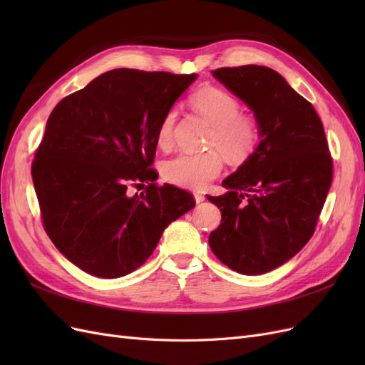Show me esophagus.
I'll return each instance as SVG.
<instances>
[{
	"label": "esophagus",
	"mask_w": 365,
	"mask_h": 365,
	"mask_svg": "<svg viewBox=\"0 0 365 365\" xmlns=\"http://www.w3.org/2000/svg\"><path fill=\"white\" fill-rule=\"evenodd\" d=\"M193 196H195V201H196V204H201V202H204V200H205L204 195H201V193H195Z\"/></svg>",
	"instance_id": "34e87169"
}]
</instances>
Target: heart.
Listing matches in <instances>:
<instances>
[{
  "label": "heart",
  "mask_w": 365,
  "mask_h": 365,
  "mask_svg": "<svg viewBox=\"0 0 365 365\" xmlns=\"http://www.w3.org/2000/svg\"><path fill=\"white\" fill-rule=\"evenodd\" d=\"M192 105L213 125L208 138L210 148H217L233 161H244L256 149L257 123L254 118L240 114V103L235 96L215 86H205L192 96ZM176 115V109H169L160 121L157 145L163 149L172 145ZM222 165L224 161L217 150L181 152L163 164V176L175 185L200 190L216 178Z\"/></svg>",
  "instance_id": "heart-1"
}]
</instances>
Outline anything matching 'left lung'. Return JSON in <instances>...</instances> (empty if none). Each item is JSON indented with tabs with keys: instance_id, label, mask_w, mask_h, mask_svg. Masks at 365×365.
Masks as SVG:
<instances>
[{
	"instance_id": "obj_1",
	"label": "left lung",
	"mask_w": 365,
	"mask_h": 365,
	"mask_svg": "<svg viewBox=\"0 0 365 365\" xmlns=\"http://www.w3.org/2000/svg\"><path fill=\"white\" fill-rule=\"evenodd\" d=\"M212 73L251 109L260 141L222 181L227 192L207 196L222 213L208 244L228 268L259 275L312 237L332 184V158L314 106L282 74L260 65Z\"/></svg>"
}]
</instances>
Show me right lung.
Returning a JSON list of instances; mask_svg holds the SVG:
<instances>
[{"mask_svg":"<svg viewBox=\"0 0 365 365\" xmlns=\"http://www.w3.org/2000/svg\"><path fill=\"white\" fill-rule=\"evenodd\" d=\"M197 74L117 68L53 109L31 164L48 237L77 268L102 279L135 271L163 231L195 207L149 169L164 114ZM150 185L129 195V185Z\"/></svg>","mask_w":365,"mask_h":365,"instance_id":"1","label":"right lung"}]
</instances>
